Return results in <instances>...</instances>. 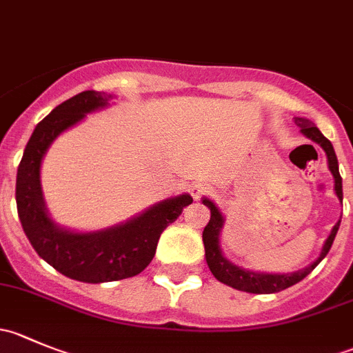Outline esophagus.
I'll return each mask as SVG.
<instances>
[{"label": "esophagus", "instance_id": "34e87169", "mask_svg": "<svg viewBox=\"0 0 353 353\" xmlns=\"http://www.w3.org/2000/svg\"><path fill=\"white\" fill-rule=\"evenodd\" d=\"M210 193V186L205 183H194L193 186H191V194H193L194 198H199L203 196V194H208Z\"/></svg>", "mask_w": 353, "mask_h": 353}]
</instances>
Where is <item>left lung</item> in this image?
<instances>
[{"label":"left lung","mask_w":353,"mask_h":353,"mask_svg":"<svg viewBox=\"0 0 353 353\" xmlns=\"http://www.w3.org/2000/svg\"><path fill=\"white\" fill-rule=\"evenodd\" d=\"M295 124L301 128L302 133L309 138V140L316 141L318 145H321L323 150L326 152V157H328V167L334 177V191H336V196L340 198V201L343 199V190H341V176L338 172V160L336 154L333 150V145L328 138L323 137L321 131L314 126V123H311L309 119H304V117H294ZM203 205H206L210 208V222L208 225L203 230V244H205V258L206 263H208L210 272L213 273L219 282L225 283V285L237 288V290L249 292V294H275V292L285 290V288L295 285L297 282H301L302 279L309 275L316 266L321 263V259L328 254L331 249V244H333L334 236L338 232V227H340V222L333 227L330 237L326 239L325 245H323V251L319 254V258L316 259L312 265L305 266L304 270H299V272L290 273V275H273V273H258V272H249V270L239 268V266L232 265L230 261H227L223 258L222 251H220L219 245V236L220 230H222L223 225V216L222 213L219 212L215 205H213L210 199H203Z\"/></svg>","instance_id":"obj_1"}]
</instances>
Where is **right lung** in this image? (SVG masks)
<instances>
[{
  "label": "right lung",
  "instance_id": "obj_1",
  "mask_svg": "<svg viewBox=\"0 0 353 353\" xmlns=\"http://www.w3.org/2000/svg\"><path fill=\"white\" fill-rule=\"evenodd\" d=\"M110 99L104 92L87 90L52 109L35 126L17 172V210L32 248L59 273L87 283L116 282L143 272L154 259L160 234L193 203L190 194H181L157 203L130 222L88 234L59 229L49 219L39 181L42 157L61 131L108 105Z\"/></svg>",
  "mask_w": 353,
  "mask_h": 353
}]
</instances>
